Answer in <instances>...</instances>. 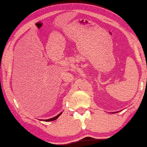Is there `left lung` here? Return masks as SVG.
<instances>
[{
	"label": "left lung",
	"mask_w": 147,
	"mask_h": 147,
	"mask_svg": "<svg viewBox=\"0 0 147 147\" xmlns=\"http://www.w3.org/2000/svg\"><path fill=\"white\" fill-rule=\"evenodd\" d=\"M116 113H117V112H116Z\"/></svg>",
	"instance_id": "8db88e82"
}]
</instances>
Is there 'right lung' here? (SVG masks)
<instances>
[{
    "label": "right lung",
    "instance_id": "1",
    "mask_svg": "<svg viewBox=\"0 0 147 147\" xmlns=\"http://www.w3.org/2000/svg\"><path fill=\"white\" fill-rule=\"evenodd\" d=\"M62 114V113H60L59 115H57L56 116H55V117H53V118H50V119H47V120H42L43 121H45V122H50V121H53V120H56L57 118H58V117H59V116L61 115Z\"/></svg>",
    "mask_w": 147,
    "mask_h": 147
}]
</instances>
